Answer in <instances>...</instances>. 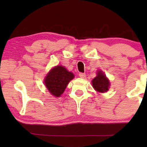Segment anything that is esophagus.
<instances>
[{"label": "esophagus", "mask_w": 147, "mask_h": 147, "mask_svg": "<svg viewBox=\"0 0 147 147\" xmlns=\"http://www.w3.org/2000/svg\"><path fill=\"white\" fill-rule=\"evenodd\" d=\"M79 76L81 77V78H85L86 74L85 73H82V72H80V73L79 74Z\"/></svg>", "instance_id": "1"}]
</instances>
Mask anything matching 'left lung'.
<instances>
[{"mask_svg": "<svg viewBox=\"0 0 147 147\" xmlns=\"http://www.w3.org/2000/svg\"><path fill=\"white\" fill-rule=\"evenodd\" d=\"M92 86L99 92H106L109 90L110 82L102 71H97V77L92 80Z\"/></svg>", "mask_w": 147, "mask_h": 147, "instance_id": "1", "label": "left lung"}]
</instances>
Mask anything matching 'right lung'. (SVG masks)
Returning a JSON list of instances; mask_svg holds the SVG:
<instances>
[{
  "label": "right lung",
  "mask_w": 147,
  "mask_h": 147,
  "mask_svg": "<svg viewBox=\"0 0 147 147\" xmlns=\"http://www.w3.org/2000/svg\"><path fill=\"white\" fill-rule=\"evenodd\" d=\"M74 77L73 73L68 71L65 67L57 65L48 72L44 79V84L50 94L59 97L63 94L70 81Z\"/></svg>",
  "instance_id": "obj_1"
}]
</instances>
